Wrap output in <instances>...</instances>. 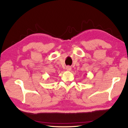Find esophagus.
I'll return each instance as SVG.
<instances>
[{"instance_id":"1","label":"esophagus","mask_w":128,"mask_h":128,"mask_svg":"<svg viewBox=\"0 0 128 128\" xmlns=\"http://www.w3.org/2000/svg\"><path fill=\"white\" fill-rule=\"evenodd\" d=\"M71 69H72V68H71V67L70 66H67L66 67V70L67 71H70L71 70Z\"/></svg>"}]
</instances>
